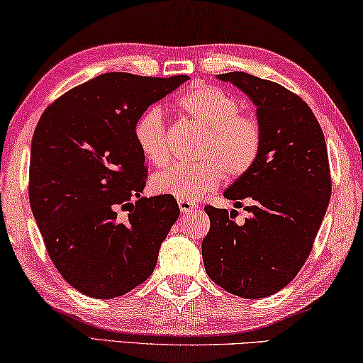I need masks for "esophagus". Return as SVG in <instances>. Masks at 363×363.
Returning a JSON list of instances; mask_svg holds the SVG:
<instances>
[{"instance_id": "34e87169", "label": "esophagus", "mask_w": 363, "mask_h": 363, "mask_svg": "<svg viewBox=\"0 0 363 363\" xmlns=\"http://www.w3.org/2000/svg\"><path fill=\"white\" fill-rule=\"evenodd\" d=\"M178 208H180V211L183 214H188V213H194V211L198 209L196 203H193V201H178Z\"/></svg>"}]
</instances>
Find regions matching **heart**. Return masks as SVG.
Masks as SVG:
<instances>
[{"mask_svg":"<svg viewBox=\"0 0 363 363\" xmlns=\"http://www.w3.org/2000/svg\"><path fill=\"white\" fill-rule=\"evenodd\" d=\"M177 107L204 131L194 154L199 160L155 172L150 178L152 193L178 201H196L217 188L224 172L230 178L242 177L258 160L263 144L261 126L253 116L240 113V102L232 94L217 86H199L178 99ZM133 139L150 164L162 165L169 160L167 126L160 107L152 105L138 116Z\"/></svg>","mask_w":363,"mask_h":363,"instance_id":"obj_1","label":"heart"}]
</instances>
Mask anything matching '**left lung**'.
<instances>
[{"instance_id": "8db88e82", "label": "left lung", "mask_w": 363, "mask_h": 363, "mask_svg": "<svg viewBox=\"0 0 363 363\" xmlns=\"http://www.w3.org/2000/svg\"><path fill=\"white\" fill-rule=\"evenodd\" d=\"M256 105L263 144L255 165L224 191L248 203L243 224L233 209L206 206L211 228L203 240L208 276L242 298H263L287 286L311 253L331 198L325 135L297 94L242 71L219 74Z\"/></svg>"}]
</instances>
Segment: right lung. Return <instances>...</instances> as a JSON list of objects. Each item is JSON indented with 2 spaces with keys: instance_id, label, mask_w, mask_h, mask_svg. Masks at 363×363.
I'll return each instance as SVG.
<instances>
[{
  "instance_id": "add662e5",
  "label": "right lung",
  "mask_w": 363,
  "mask_h": 363,
  "mask_svg": "<svg viewBox=\"0 0 363 363\" xmlns=\"http://www.w3.org/2000/svg\"><path fill=\"white\" fill-rule=\"evenodd\" d=\"M188 79L107 72L63 94L38 120L32 214L55 267L81 294L115 298L152 274L180 209L175 198L141 196L147 169L133 125Z\"/></svg>"
}]
</instances>
